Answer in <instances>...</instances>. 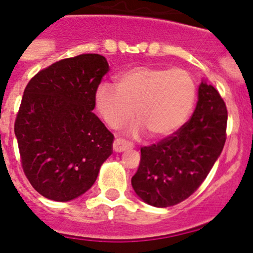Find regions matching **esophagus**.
<instances>
[{
  "label": "esophagus",
  "instance_id": "34e87169",
  "mask_svg": "<svg viewBox=\"0 0 253 253\" xmlns=\"http://www.w3.org/2000/svg\"><path fill=\"white\" fill-rule=\"evenodd\" d=\"M113 148H114V151H115V153H121V151H125L126 149H128L129 145L126 140L121 139V138H116V139L114 140Z\"/></svg>",
  "mask_w": 253,
  "mask_h": 253
}]
</instances>
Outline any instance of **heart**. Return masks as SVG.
Here are the masks:
<instances>
[{
    "instance_id": "heart-1",
    "label": "heart",
    "mask_w": 253,
    "mask_h": 253,
    "mask_svg": "<svg viewBox=\"0 0 253 253\" xmlns=\"http://www.w3.org/2000/svg\"><path fill=\"white\" fill-rule=\"evenodd\" d=\"M116 87L102 84L94 93V104L103 121L116 129L133 119L131 134L149 129L154 137L173 133L189 116L196 86L188 71L140 65L116 75Z\"/></svg>"
}]
</instances>
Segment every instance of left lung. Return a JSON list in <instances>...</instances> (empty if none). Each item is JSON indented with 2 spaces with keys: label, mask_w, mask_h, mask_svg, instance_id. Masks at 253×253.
Instances as JSON below:
<instances>
[{
  "label": "left lung",
  "mask_w": 253,
  "mask_h": 253,
  "mask_svg": "<svg viewBox=\"0 0 253 253\" xmlns=\"http://www.w3.org/2000/svg\"><path fill=\"white\" fill-rule=\"evenodd\" d=\"M195 111L188 122L158 144L140 149L132 187L144 203L169 207L188 199L219 158L228 111L213 86L201 82Z\"/></svg>",
  "instance_id": "1"
}]
</instances>
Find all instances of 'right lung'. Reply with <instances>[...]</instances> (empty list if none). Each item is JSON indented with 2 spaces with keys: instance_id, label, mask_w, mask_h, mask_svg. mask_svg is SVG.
<instances>
[{
  "instance_id": "add662e5",
  "label": "right lung",
  "mask_w": 253,
  "mask_h": 253,
  "mask_svg": "<svg viewBox=\"0 0 253 253\" xmlns=\"http://www.w3.org/2000/svg\"><path fill=\"white\" fill-rule=\"evenodd\" d=\"M108 71L103 55L80 54L37 73L24 89L14 124L21 167L49 200L86 193L113 153L114 134L92 113Z\"/></svg>"
}]
</instances>
